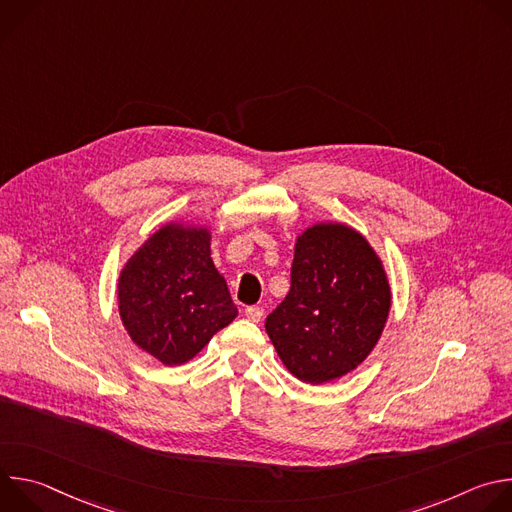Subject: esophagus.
I'll return each instance as SVG.
<instances>
[{"label": "esophagus", "mask_w": 512, "mask_h": 512, "mask_svg": "<svg viewBox=\"0 0 512 512\" xmlns=\"http://www.w3.org/2000/svg\"><path fill=\"white\" fill-rule=\"evenodd\" d=\"M245 316H247V320H251V322H261L263 320V308H259V306H249L247 310H245Z\"/></svg>", "instance_id": "obj_1"}]
</instances>
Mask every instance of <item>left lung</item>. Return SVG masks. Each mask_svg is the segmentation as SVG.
<instances>
[{
  "instance_id": "8db88e82",
  "label": "left lung",
  "mask_w": 512,
  "mask_h": 512,
  "mask_svg": "<svg viewBox=\"0 0 512 512\" xmlns=\"http://www.w3.org/2000/svg\"><path fill=\"white\" fill-rule=\"evenodd\" d=\"M391 283L371 243L344 223H316L296 237L291 287L265 330L285 369L310 385L352 373L377 346Z\"/></svg>"
}]
</instances>
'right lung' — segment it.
<instances>
[{"label": "right lung", "mask_w": 512, "mask_h": 512, "mask_svg": "<svg viewBox=\"0 0 512 512\" xmlns=\"http://www.w3.org/2000/svg\"><path fill=\"white\" fill-rule=\"evenodd\" d=\"M210 239L204 225L172 221L150 235L119 273L123 328L166 367L192 360L239 314L210 257Z\"/></svg>", "instance_id": "obj_1"}]
</instances>
